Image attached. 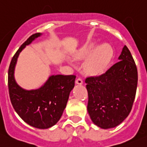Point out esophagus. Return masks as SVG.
Listing matches in <instances>:
<instances>
[{"mask_svg":"<svg viewBox=\"0 0 147 147\" xmlns=\"http://www.w3.org/2000/svg\"><path fill=\"white\" fill-rule=\"evenodd\" d=\"M75 83H77V84H78V85H82L83 84V80H82L81 78H78V79H77L76 80H75Z\"/></svg>","mask_w":147,"mask_h":147,"instance_id":"esophagus-1","label":"esophagus"}]
</instances>
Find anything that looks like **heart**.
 <instances>
[{
	"label": "heart",
	"mask_w": 147,
	"mask_h": 147,
	"mask_svg": "<svg viewBox=\"0 0 147 147\" xmlns=\"http://www.w3.org/2000/svg\"><path fill=\"white\" fill-rule=\"evenodd\" d=\"M75 58L85 61L83 67L88 73L98 75L107 69L114 57V49L109 43L98 45L96 42H86L74 54Z\"/></svg>",
	"instance_id": "b5f03b06"
}]
</instances>
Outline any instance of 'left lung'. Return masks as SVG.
I'll return each mask as SVG.
<instances>
[{"mask_svg": "<svg viewBox=\"0 0 147 147\" xmlns=\"http://www.w3.org/2000/svg\"><path fill=\"white\" fill-rule=\"evenodd\" d=\"M118 59L105 74L86 79L88 112L93 123L103 129L120 125L131 112L135 99L138 72L126 46Z\"/></svg>", "mask_w": 147, "mask_h": 147, "instance_id": "left-lung-1", "label": "left lung"}]
</instances>
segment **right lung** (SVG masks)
<instances>
[{"label":"right lung","mask_w":147,"mask_h":147,"mask_svg":"<svg viewBox=\"0 0 147 147\" xmlns=\"http://www.w3.org/2000/svg\"><path fill=\"white\" fill-rule=\"evenodd\" d=\"M42 33L33 34L20 46L11 61L8 85L13 109L30 126L39 129L52 127L60 120L67 106L71 90L75 86V75H51L39 88L25 90L16 82L14 70L22 51Z\"/></svg>","instance_id":"1"}]
</instances>
